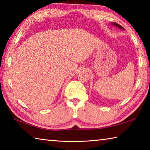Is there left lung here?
Instances as JSON below:
<instances>
[{
	"instance_id": "1",
	"label": "left lung",
	"mask_w": 150,
	"mask_h": 150,
	"mask_svg": "<svg viewBox=\"0 0 150 150\" xmlns=\"http://www.w3.org/2000/svg\"><path fill=\"white\" fill-rule=\"evenodd\" d=\"M112 25H114V26H116V27H118V28H120V29H122V30H124V28L122 26H120V25H119V24H116V23H112Z\"/></svg>"
}]
</instances>
